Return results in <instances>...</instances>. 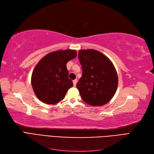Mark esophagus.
Segmentation results:
<instances>
[{
  "instance_id": "34e87169",
  "label": "esophagus",
  "mask_w": 154,
  "mask_h": 154,
  "mask_svg": "<svg viewBox=\"0 0 154 154\" xmlns=\"http://www.w3.org/2000/svg\"><path fill=\"white\" fill-rule=\"evenodd\" d=\"M73 85H74V86L75 87L76 86V83H77V80H73Z\"/></svg>"
}]
</instances>
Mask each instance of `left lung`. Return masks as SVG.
<instances>
[{
  "label": "left lung",
  "instance_id": "8db88e82",
  "mask_svg": "<svg viewBox=\"0 0 154 154\" xmlns=\"http://www.w3.org/2000/svg\"><path fill=\"white\" fill-rule=\"evenodd\" d=\"M82 76L76 87L82 100L92 106H102L112 98L117 90L118 77L110 60L94 49L78 52Z\"/></svg>",
  "mask_w": 154,
  "mask_h": 154
}]
</instances>
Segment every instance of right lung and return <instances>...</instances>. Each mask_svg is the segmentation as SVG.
I'll return each mask as SVG.
<instances>
[{
	"mask_svg": "<svg viewBox=\"0 0 154 154\" xmlns=\"http://www.w3.org/2000/svg\"><path fill=\"white\" fill-rule=\"evenodd\" d=\"M76 56L75 50H58L46 54L36 64L32 72L31 85L41 101L53 105L64 98L73 86L66 65Z\"/></svg>",
	"mask_w": 154,
	"mask_h": 154,
	"instance_id": "right-lung-1",
	"label": "right lung"
}]
</instances>
